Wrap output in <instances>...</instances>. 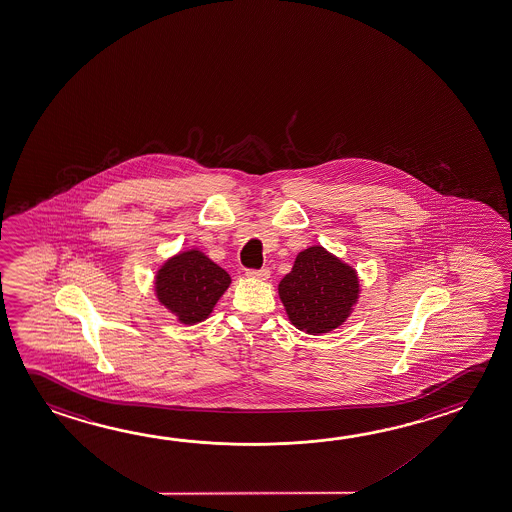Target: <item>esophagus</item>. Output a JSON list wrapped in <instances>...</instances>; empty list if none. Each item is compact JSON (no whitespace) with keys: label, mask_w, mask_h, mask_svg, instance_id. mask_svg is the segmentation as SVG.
Wrapping results in <instances>:
<instances>
[{"label":"esophagus","mask_w":512,"mask_h":512,"mask_svg":"<svg viewBox=\"0 0 512 512\" xmlns=\"http://www.w3.org/2000/svg\"><path fill=\"white\" fill-rule=\"evenodd\" d=\"M246 277L248 278H257V280H268L269 278V269H248L246 271Z\"/></svg>","instance_id":"obj_1"}]
</instances>
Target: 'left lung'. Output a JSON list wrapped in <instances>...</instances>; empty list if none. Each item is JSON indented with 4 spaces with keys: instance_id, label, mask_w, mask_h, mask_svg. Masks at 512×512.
Masks as SVG:
<instances>
[{
    "instance_id": "left-lung-1",
    "label": "left lung",
    "mask_w": 512,
    "mask_h": 512,
    "mask_svg": "<svg viewBox=\"0 0 512 512\" xmlns=\"http://www.w3.org/2000/svg\"><path fill=\"white\" fill-rule=\"evenodd\" d=\"M359 294L355 268L319 244L298 253L293 269L278 284L287 318L310 336L341 327L352 316Z\"/></svg>"
}]
</instances>
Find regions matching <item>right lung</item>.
<instances>
[{
	"label": "right lung",
	"instance_id": "1",
	"mask_svg": "<svg viewBox=\"0 0 512 512\" xmlns=\"http://www.w3.org/2000/svg\"><path fill=\"white\" fill-rule=\"evenodd\" d=\"M232 284L225 269L202 250L178 252L157 269L155 296L164 309L182 325H196L209 318L212 310Z\"/></svg>",
	"mask_w": 512,
	"mask_h": 512
}]
</instances>
